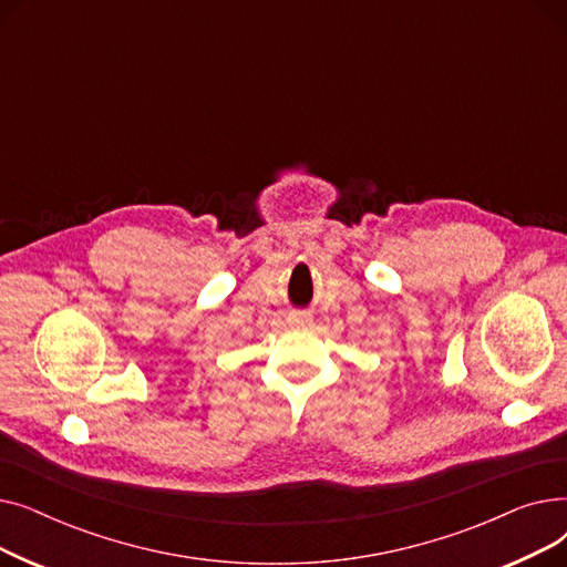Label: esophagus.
<instances>
[{"instance_id": "1", "label": "esophagus", "mask_w": 567, "mask_h": 567, "mask_svg": "<svg viewBox=\"0 0 567 567\" xmlns=\"http://www.w3.org/2000/svg\"><path fill=\"white\" fill-rule=\"evenodd\" d=\"M291 321L299 323V326H306V323L312 321V317H310L308 312H293V315H291Z\"/></svg>"}]
</instances>
